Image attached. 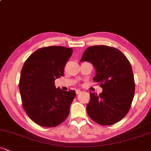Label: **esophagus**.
Segmentation results:
<instances>
[{
    "label": "esophagus",
    "mask_w": 151,
    "mask_h": 151,
    "mask_svg": "<svg viewBox=\"0 0 151 151\" xmlns=\"http://www.w3.org/2000/svg\"><path fill=\"white\" fill-rule=\"evenodd\" d=\"M79 93H81V90L76 89V93H77V94H79Z\"/></svg>",
    "instance_id": "1"
}]
</instances>
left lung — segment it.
Instances as JSON below:
<instances>
[{"label": "left lung", "mask_w": 151, "mask_h": 151, "mask_svg": "<svg viewBox=\"0 0 151 151\" xmlns=\"http://www.w3.org/2000/svg\"><path fill=\"white\" fill-rule=\"evenodd\" d=\"M84 61L95 67L96 74L93 80L103 89L99 95L90 92L88 115L100 125H113L127 114L134 96L131 63L120 50L106 45L89 47L80 60Z\"/></svg>", "instance_id": "8db88e82"}]
</instances>
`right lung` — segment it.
I'll return each mask as SVG.
<instances>
[{
	"label": "right lung",
	"instance_id": "right-lung-1",
	"mask_svg": "<svg viewBox=\"0 0 151 151\" xmlns=\"http://www.w3.org/2000/svg\"><path fill=\"white\" fill-rule=\"evenodd\" d=\"M72 48L42 47L27 59L20 73L19 89L29 118L42 127H55L65 121L76 96L74 90L56 88L55 80L64 75Z\"/></svg>",
	"mask_w": 151,
	"mask_h": 151
}]
</instances>
